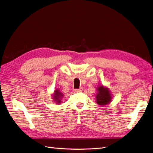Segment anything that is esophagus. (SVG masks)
<instances>
[{"label":"esophagus","instance_id":"34e87169","mask_svg":"<svg viewBox=\"0 0 153 153\" xmlns=\"http://www.w3.org/2000/svg\"><path fill=\"white\" fill-rule=\"evenodd\" d=\"M82 90H83V88H79V89H74V91L76 92V93H78V92H81V91H82Z\"/></svg>","mask_w":153,"mask_h":153}]
</instances>
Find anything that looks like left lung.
I'll use <instances>...</instances> for the list:
<instances>
[{
	"instance_id": "obj_1",
	"label": "left lung",
	"mask_w": 153,
	"mask_h": 153,
	"mask_svg": "<svg viewBox=\"0 0 153 153\" xmlns=\"http://www.w3.org/2000/svg\"><path fill=\"white\" fill-rule=\"evenodd\" d=\"M97 94L96 95V102L99 105L101 106H105L111 101L112 97L108 88L101 85L97 88Z\"/></svg>"
}]
</instances>
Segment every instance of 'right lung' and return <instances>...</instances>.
Listing matches in <instances>:
<instances>
[{
  "label": "right lung",
  "instance_id": "obj_1",
  "mask_svg": "<svg viewBox=\"0 0 153 153\" xmlns=\"http://www.w3.org/2000/svg\"><path fill=\"white\" fill-rule=\"evenodd\" d=\"M63 96H64V95L62 94V92H60V91L58 90V89H56V90H54V92L53 95V99L54 100V101H55L57 104L60 103Z\"/></svg>",
  "mask_w": 153,
  "mask_h": 153
}]
</instances>
